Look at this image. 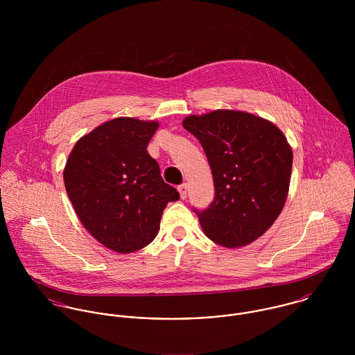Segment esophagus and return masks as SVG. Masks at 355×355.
Masks as SVG:
<instances>
[{
  "label": "esophagus",
  "instance_id": "esophagus-1",
  "mask_svg": "<svg viewBox=\"0 0 355 355\" xmlns=\"http://www.w3.org/2000/svg\"><path fill=\"white\" fill-rule=\"evenodd\" d=\"M187 189H189L187 183H183V184H180V186L178 187V190H179V194H180V198H182V200H186V197H187Z\"/></svg>",
  "mask_w": 355,
  "mask_h": 355
}]
</instances>
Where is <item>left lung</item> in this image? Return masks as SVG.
I'll use <instances>...</instances> for the list:
<instances>
[{
	"mask_svg": "<svg viewBox=\"0 0 355 355\" xmlns=\"http://www.w3.org/2000/svg\"><path fill=\"white\" fill-rule=\"evenodd\" d=\"M183 127L202 145L214 201L197 211L205 235L235 249L263 235L288 196L293 149L272 121L242 110L191 114Z\"/></svg>",
	"mask_w": 355,
	"mask_h": 355,
	"instance_id": "left-lung-1",
	"label": "left lung"
}]
</instances>
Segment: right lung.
I'll return each instance as SVG.
<instances>
[{
	"label": "right lung",
	"mask_w": 355,
	"mask_h": 355,
	"mask_svg": "<svg viewBox=\"0 0 355 355\" xmlns=\"http://www.w3.org/2000/svg\"><path fill=\"white\" fill-rule=\"evenodd\" d=\"M158 121L117 117L73 146L64 184L83 227L105 248L134 253L157 236L166 203L179 193L146 150Z\"/></svg>",
	"instance_id": "1"
}]
</instances>
